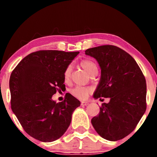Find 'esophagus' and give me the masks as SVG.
<instances>
[{"instance_id":"1","label":"esophagus","mask_w":157,"mask_h":157,"mask_svg":"<svg viewBox=\"0 0 157 157\" xmlns=\"http://www.w3.org/2000/svg\"><path fill=\"white\" fill-rule=\"evenodd\" d=\"M89 105L88 102H85V101H82L81 102V105L82 106H86Z\"/></svg>"}]
</instances>
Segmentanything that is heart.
Segmentation results:
<instances>
[{"label":"heart","mask_w":157,"mask_h":157,"mask_svg":"<svg viewBox=\"0 0 157 157\" xmlns=\"http://www.w3.org/2000/svg\"><path fill=\"white\" fill-rule=\"evenodd\" d=\"M80 65L85 71L88 73L90 75L98 71L97 65L94 61L90 59H83L80 62ZM71 70H72V66L71 65L68 66L64 71L63 76L66 81L68 80L71 78ZM91 92V88L87 86H77L75 88L72 89V94L76 98L79 99L83 100L86 99L88 96L89 94Z\"/></svg>","instance_id":"obj_1"}]
</instances>
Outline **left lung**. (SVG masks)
Here are the masks:
<instances>
[{
	"label": "left lung",
	"instance_id": "8db88e82",
	"mask_svg": "<svg viewBox=\"0 0 157 157\" xmlns=\"http://www.w3.org/2000/svg\"><path fill=\"white\" fill-rule=\"evenodd\" d=\"M101 68L99 84L94 98H109L103 103L92 125L103 139H123L134 131L146 110V81L139 65L120 48L105 45L87 49ZM101 99V98H100Z\"/></svg>",
	"mask_w": 157,
	"mask_h": 157
}]
</instances>
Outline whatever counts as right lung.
Segmentation results:
<instances>
[{"mask_svg":"<svg viewBox=\"0 0 157 157\" xmlns=\"http://www.w3.org/2000/svg\"><path fill=\"white\" fill-rule=\"evenodd\" d=\"M79 52L39 50L18 63L10 79L11 108L25 132L42 142L64 134L80 102L66 94L56 103L52 96L66 90L64 71Z\"/></svg>","mask_w":157,"mask_h":157,"instance_id":"right-lung-1","label":"right lung"}]
</instances>
